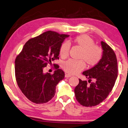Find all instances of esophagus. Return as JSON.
I'll use <instances>...</instances> for the list:
<instances>
[{
	"instance_id": "1",
	"label": "esophagus",
	"mask_w": 128,
	"mask_h": 128,
	"mask_svg": "<svg viewBox=\"0 0 128 128\" xmlns=\"http://www.w3.org/2000/svg\"><path fill=\"white\" fill-rule=\"evenodd\" d=\"M70 76H71V75H69V74H66V75H65V78H70Z\"/></svg>"
}]
</instances>
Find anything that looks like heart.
Listing matches in <instances>:
<instances>
[{"mask_svg": "<svg viewBox=\"0 0 128 128\" xmlns=\"http://www.w3.org/2000/svg\"><path fill=\"white\" fill-rule=\"evenodd\" d=\"M72 42L82 49L80 58L83 59L87 66H94L98 64L102 58V49L95 45L92 38L86 34H82L74 38ZM70 45L67 42H64L59 48V55L62 58H66L68 56ZM62 68L70 74L79 73L85 68V62L83 60H68L64 62Z\"/></svg>", "mask_w": 128, "mask_h": 128, "instance_id": "obj_1", "label": "heart"}]
</instances>
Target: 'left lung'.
<instances>
[{"instance_id":"1","label":"left lung","mask_w":128,"mask_h":128,"mask_svg":"<svg viewBox=\"0 0 128 128\" xmlns=\"http://www.w3.org/2000/svg\"><path fill=\"white\" fill-rule=\"evenodd\" d=\"M100 44L103 54L100 62L83 72L91 83L88 84L86 80L79 79L74 90L76 100L83 106H95L105 100L113 89L118 76L115 53L104 42L101 41Z\"/></svg>"}]
</instances>
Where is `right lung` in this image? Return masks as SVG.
Returning <instances> with one entry per match:
<instances>
[{
  "label": "right lung",
  "instance_id": "add662e5",
  "mask_svg": "<svg viewBox=\"0 0 128 128\" xmlns=\"http://www.w3.org/2000/svg\"><path fill=\"white\" fill-rule=\"evenodd\" d=\"M66 34L48 31L28 40L15 61V72L18 86L32 102L45 104L53 98L56 86L64 78L63 70L58 69L52 75L44 72L52 61L59 58V48Z\"/></svg>",
  "mask_w": 128,
  "mask_h": 128
}]
</instances>
